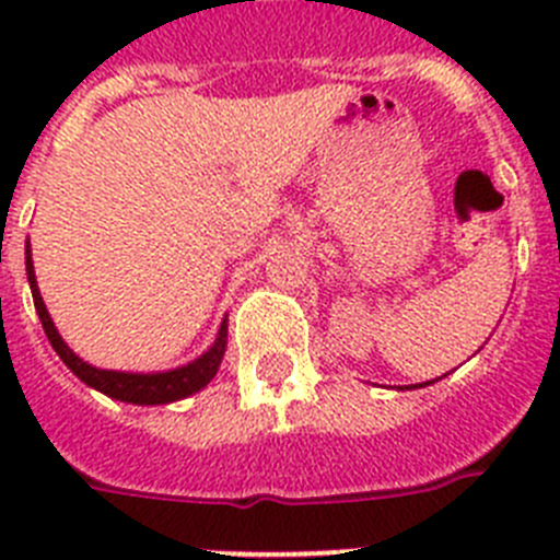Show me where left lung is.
<instances>
[{"label": "left lung", "instance_id": "left-lung-1", "mask_svg": "<svg viewBox=\"0 0 560 560\" xmlns=\"http://www.w3.org/2000/svg\"><path fill=\"white\" fill-rule=\"evenodd\" d=\"M427 384H434V381H427ZM427 384H412V387H407V389H415V387H427ZM398 389H404V387H398Z\"/></svg>", "mask_w": 560, "mask_h": 560}]
</instances>
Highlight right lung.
Here are the masks:
<instances>
[{"label": "right lung", "mask_w": 560, "mask_h": 560, "mask_svg": "<svg viewBox=\"0 0 560 560\" xmlns=\"http://www.w3.org/2000/svg\"><path fill=\"white\" fill-rule=\"evenodd\" d=\"M24 266H27V283L33 291V303H36V314L42 319V328L47 334L49 345L61 355V361L67 364L78 378L86 384V387L97 389V393L108 395L114 400H126V404H137V407H160V404H173V400H182L187 395L199 393L215 378L221 368V359H224L226 350V316L221 323L219 336L212 341L210 348L199 355V359L187 361L182 368L173 370H160V373H126V370H101L95 364L83 361L75 350L69 348L67 341L58 334L52 316H49L47 305L42 300V291L36 283V271H33V255H30V241L24 246Z\"/></svg>", "instance_id": "add662e5"}]
</instances>
